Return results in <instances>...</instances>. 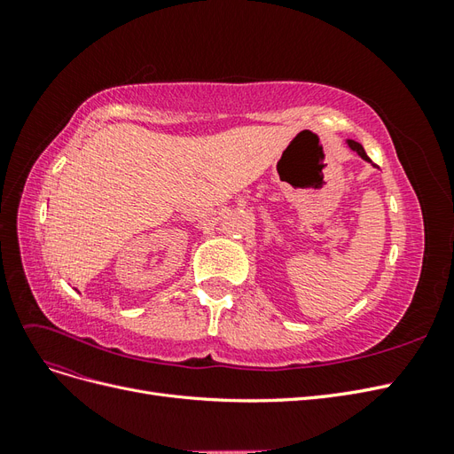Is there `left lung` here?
Returning <instances> with one entry per match:
<instances>
[{
  "label": "left lung",
  "instance_id": "1",
  "mask_svg": "<svg viewBox=\"0 0 454 454\" xmlns=\"http://www.w3.org/2000/svg\"><path fill=\"white\" fill-rule=\"evenodd\" d=\"M348 145H350V147L356 151V153H358L362 159H365V160H369V162H371V159H369V157H367V153H365V149H364V147H362L358 142L348 140Z\"/></svg>",
  "mask_w": 454,
  "mask_h": 454
}]
</instances>
